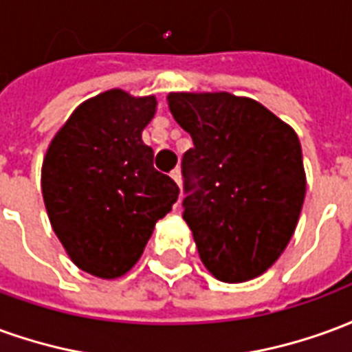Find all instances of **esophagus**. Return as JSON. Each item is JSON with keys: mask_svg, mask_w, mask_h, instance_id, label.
<instances>
[{"mask_svg": "<svg viewBox=\"0 0 352 352\" xmlns=\"http://www.w3.org/2000/svg\"><path fill=\"white\" fill-rule=\"evenodd\" d=\"M171 179H173V181H175L179 186H181V169L179 168L173 169V171H171Z\"/></svg>", "mask_w": 352, "mask_h": 352, "instance_id": "esophagus-1", "label": "esophagus"}]
</instances>
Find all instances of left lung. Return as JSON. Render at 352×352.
<instances>
[{"instance_id":"8db88e82","label":"left lung","mask_w":352,"mask_h":352,"mask_svg":"<svg viewBox=\"0 0 352 352\" xmlns=\"http://www.w3.org/2000/svg\"><path fill=\"white\" fill-rule=\"evenodd\" d=\"M194 146L183 156V219L217 279L258 277L294 234L305 198L296 131L258 101L228 92L169 94Z\"/></svg>"}]
</instances>
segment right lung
I'll list each match as a JSON object with an SVG mask.
<instances>
[{
    "label": "right lung",
    "instance_id": "right-lung-1",
    "mask_svg": "<svg viewBox=\"0 0 352 352\" xmlns=\"http://www.w3.org/2000/svg\"><path fill=\"white\" fill-rule=\"evenodd\" d=\"M156 98L109 90L85 101L52 139L41 188L52 230L82 272L115 279L133 267L179 186L154 169L141 131Z\"/></svg>",
    "mask_w": 352,
    "mask_h": 352
}]
</instances>
